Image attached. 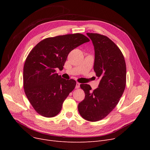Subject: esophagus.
<instances>
[{"label":"esophagus","mask_w":150,"mask_h":150,"mask_svg":"<svg viewBox=\"0 0 150 150\" xmlns=\"http://www.w3.org/2000/svg\"><path fill=\"white\" fill-rule=\"evenodd\" d=\"M80 84L79 83H76V86H75V88H76V89H78V88H80Z\"/></svg>","instance_id":"34e87169"}]
</instances>
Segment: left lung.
Segmentation results:
<instances>
[{"instance_id": "1", "label": "left lung", "mask_w": 150, "mask_h": 150, "mask_svg": "<svg viewBox=\"0 0 150 150\" xmlns=\"http://www.w3.org/2000/svg\"><path fill=\"white\" fill-rule=\"evenodd\" d=\"M86 34L94 47L93 70L100 81L93 91L90 85L80 84L85 98L78 109L83 119L97 122L104 119L119 103L125 89L127 68L122 52L109 38L97 33Z\"/></svg>"}]
</instances>
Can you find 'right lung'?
Returning <instances> with one entry per match:
<instances>
[{"label":"right lung","instance_id":"1","mask_svg":"<svg viewBox=\"0 0 150 150\" xmlns=\"http://www.w3.org/2000/svg\"><path fill=\"white\" fill-rule=\"evenodd\" d=\"M80 33L48 38L31 50L23 66V88L35 111L45 117L58 114L62 103L76 86L72 79L66 80L56 72L61 70L69 53L88 42Z\"/></svg>","mask_w":150,"mask_h":150}]
</instances>
